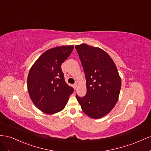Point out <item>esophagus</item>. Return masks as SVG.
I'll list each match as a JSON object with an SVG mask.
<instances>
[{"label":"esophagus","instance_id":"1","mask_svg":"<svg viewBox=\"0 0 151 151\" xmlns=\"http://www.w3.org/2000/svg\"><path fill=\"white\" fill-rule=\"evenodd\" d=\"M77 86H78V85H77V83L74 84V88H75V90H76V88H77Z\"/></svg>","mask_w":151,"mask_h":151}]
</instances>
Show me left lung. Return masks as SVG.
<instances>
[{
	"label": "left lung",
	"mask_w": 151,
	"mask_h": 151,
	"mask_svg": "<svg viewBox=\"0 0 151 151\" xmlns=\"http://www.w3.org/2000/svg\"><path fill=\"white\" fill-rule=\"evenodd\" d=\"M87 83V94L76 96L83 113L90 118L104 117L118 101L122 80L113 60L99 47L76 45Z\"/></svg>",
	"instance_id": "1"
}]
</instances>
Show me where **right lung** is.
<instances>
[{"instance_id":"1","label":"right lung","mask_w":151,"mask_h":151,"mask_svg":"<svg viewBox=\"0 0 151 151\" xmlns=\"http://www.w3.org/2000/svg\"><path fill=\"white\" fill-rule=\"evenodd\" d=\"M74 45L54 47L44 52L31 67L27 78L29 96L42 112L52 114L65 107L73 88L65 81L62 63Z\"/></svg>"}]
</instances>
